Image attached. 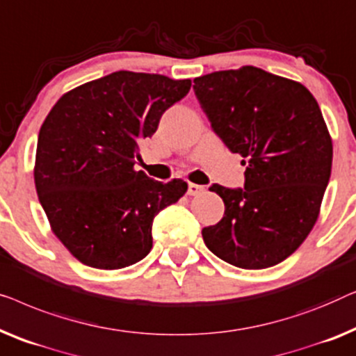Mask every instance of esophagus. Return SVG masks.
<instances>
[{
    "mask_svg": "<svg viewBox=\"0 0 356 356\" xmlns=\"http://www.w3.org/2000/svg\"><path fill=\"white\" fill-rule=\"evenodd\" d=\"M204 190L203 185H197V184H192L188 182V188H187V193L192 195V197H195V195H200Z\"/></svg>",
    "mask_w": 356,
    "mask_h": 356,
    "instance_id": "obj_1",
    "label": "esophagus"
}]
</instances>
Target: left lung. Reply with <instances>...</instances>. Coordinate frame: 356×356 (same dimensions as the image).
<instances>
[{
  "label": "left lung",
  "mask_w": 356,
  "mask_h": 356,
  "mask_svg": "<svg viewBox=\"0 0 356 356\" xmlns=\"http://www.w3.org/2000/svg\"><path fill=\"white\" fill-rule=\"evenodd\" d=\"M211 129L242 156L243 188L213 184L224 216L202 230L218 258L264 269L289 258L316 222L332 168V140L319 104L295 80L243 66L197 77Z\"/></svg>",
  "instance_id": "left-lung-1"
}]
</instances>
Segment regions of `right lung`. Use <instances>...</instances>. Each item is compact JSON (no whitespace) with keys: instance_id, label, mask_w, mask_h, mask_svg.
I'll return each instance as SVG.
<instances>
[{"instance_id":"right-lung-1","label":"right lung","mask_w":356,"mask_h":356,"mask_svg":"<svg viewBox=\"0 0 356 356\" xmlns=\"http://www.w3.org/2000/svg\"><path fill=\"white\" fill-rule=\"evenodd\" d=\"M190 87V79L118 71L64 93L44 119L35 187L54 235L80 263L121 269L149 253L154 216L187 182L135 171L138 145Z\"/></svg>"}]
</instances>
